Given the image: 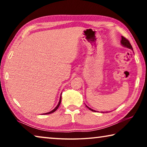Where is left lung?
Returning <instances> with one entry per match:
<instances>
[{
	"instance_id": "left-lung-1",
	"label": "left lung",
	"mask_w": 147,
	"mask_h": 147,
	"mask_svg": "<svg viewBox=\"0 0 147 147\" xmlns=\"http://www.w3.org/2000/svg\"><path fill=\"white\" fill-rule=\"evenodd\" d=\"M121 43L122 45L124 46V47H126V48H128V49H131V51H133V48H132V47H131V44L130 43V42H129V41L128 40V39H126L125 38H124L123 36H121ZM86 106L87 108H89V110L93 111H94V112H95V111H95V110H94V109H91V108H89V107H88V106H87V105H86Z\"/></svg>"
}]
</instances>
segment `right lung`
Instances as JSON below:
<instances>
[{
	"instance_id": "obj_1",
	"label": "right lung",
	"mask_w": 147,
	"mask_h": 147,
	"mask_svg": "<svg viewBox=\"0 0 147 147\" xmlns=\"http://www.w3.org/2000/svg\"><path fill=\"white\" fill-rule=\"evenodd\" d=\"M61 96H60V98H59V102H58V105L56 106V107L55 108H54V109H53V110L52 111H49V112H48V113H43V115H47V114H51V113H53V112H54V111H55L58 108V107L59 106V105H60V103H61Z\"/></svg>"
}]
</instances>
